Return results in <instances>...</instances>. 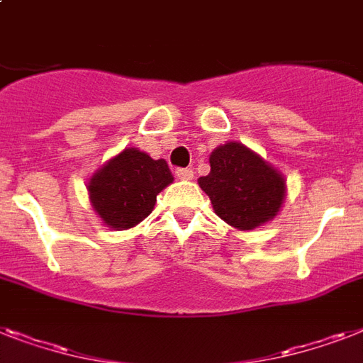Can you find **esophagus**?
Masks as SVG:
<instances>
[{
    "instance_id": "obj_1",
    "label": "esophagus",
    "mask_w": 363,
    "mask_h": 363,
    "mask_svg": "<svg viewBox=\"0 0 363 363\" xmlns=\"http://www.w3.org/2000/svg\"><path fill=\"white\" fill-rule=\"evenodd\" d=\"M175 175L181 179V181H191L194 179V172H191L190 167H179L175 172Z\"/></svg>"
}]
</instances>
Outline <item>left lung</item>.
Masks as SVG:
<instances>
[{"instance_id": "8db88e82", "label": "left lung", "mask_w": 363, "mask_h": 363, "mask_svg": "<svg viewBox=\"0 0 363 363\" xmlns=\"http://www.w3.org/2000/svg\"><path fill=\"white\" fill-rule=\"evenodd\" d=\"M208 162L211 173L197 182L223 222L252 231L274 220L285 199V179L276 167L238 141L216 147Z\"/></svg>"}]
</instances>
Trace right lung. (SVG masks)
I'll list each match as a JSON object with an SVG mask.
<instances>
[{
	"instance_id": "1",
	"label": "right lung",
	"mask_w": 363,
	"mask_h": 363,
	"mask_svg": "<svg viewBox=\"0 0 363 363\" xmlns=\"http://www.w3.org/2000/svg\"><path fill=\"white\" fill-rule=\"evenodd\" d=\"M172 182L166 160H152L147 152L126 147L91 177L87 190L102 222L123 231L145 220L155 208L156 196Z\"/></svg>"
}]
</instances>
